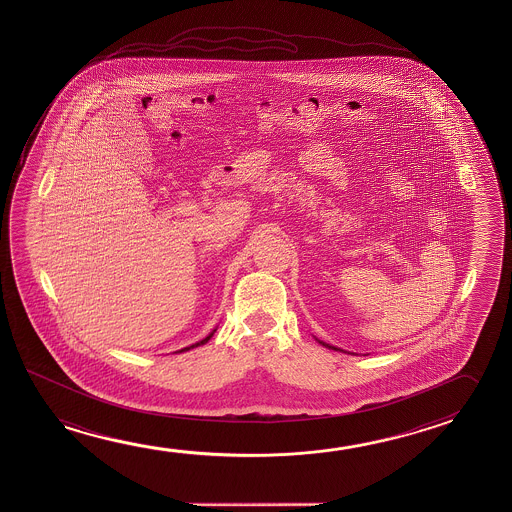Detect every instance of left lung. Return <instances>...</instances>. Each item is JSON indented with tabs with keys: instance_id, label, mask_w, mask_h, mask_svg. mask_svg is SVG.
<instances>
[{
	"instance_id": "left-lung-1",
	"label": "left lung",
	"mask_w": 512,
	"mask_h": 512,
	"mask_svg": "<svg viewBox=\"0 0 512 512\" xmlns=\"http://www.w3.org/2000/svg\"><path fill=\"white\" fill-rule=\"evenodd\" d=\"M325 344V343H323ZM325 346H328V344H325ZM328 348H334V346H328ZM334 350H337V348H334Z\"/></svg>"
}]
</instances>
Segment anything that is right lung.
<instances>
[{
    "instance_id": "1",
    "label": "right lung",
    "mask_w": 512,
    "mask_h": 512,
    "mask_svg": "<svg viewBox=\"0 0 512 512\" xmlns=\"http://www.w3.org/2000/svg\"><path fill=\"white\" fill-rule=\"evenodd\" d=\"M214 332H216V330H214ZM214 332H212V334H214ZM212 334H209V336L205 337V339H203V341H200V343L193 344V346H189V348H184V350H180V352H187V350H191V348H196V346H202V344H205L207 343V341H209L210 337H212Z\"/></svg>"
}]
</instances>
